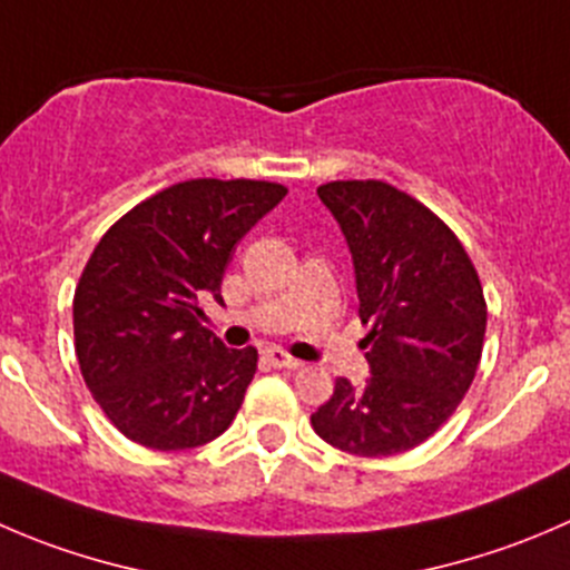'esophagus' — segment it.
Segmentation results:
<instances>
[{
	"label": "esophagus",
	"mask_w": 570,
	"mask_h": 570,
	"mask_svg": "<svg viewBox=\"0 0 570 570\" xmlns=\"http://www.w3.org/2000/svg\"><path fill=\"white\" fill-rule=\"evenodd\" d=\"M264 356L269 358V362L275 364V367H289V370H297L301 367V358H295V356H289V353L286 351H281V347H267V351H264Z\"/></svg>",
	"instance_id": "1"
}]
</instances>
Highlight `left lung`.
Listing matches in <instances>:
<instances>
[{"mask_svg": "<svg viewBox=\"0 0 570 570\" xmlns=\"http://www.w3.org/2000/svg\"><path fill=\"white\" fill-rule=\"evenodd\" d=\"M317 195L351 247L370 379H336L312 425L347 454H403L432 438L473 384L488 328L482 281L454 230L406 191L334 180Z\"/></svg>", "mask_w": 570, "mask_h": 570, "instance_id": "8db88e82", "label": "left lung"}]
</instances>
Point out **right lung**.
I'll use <instances>...</instances> for the list:
<instances>
[{
  "label": "right lung",
  "mask_w": 570,
  "mask_h": 570,
  "mask_svg": "<svg viewBox=\"0 0 570 570\" xmlns=\"http://www.w3.org/2000/svg\"><path fill=\"white\" fill-rule=\"evenodd\" d=\"M284 197L269 180H184L130 208L94 247L71 306L75 351L127 440L184 451L234 423L258 351L225 347L197 301H223L236 245Z\"/></svg>",
  "instance_id": "obj_1"
}]
</instances>
